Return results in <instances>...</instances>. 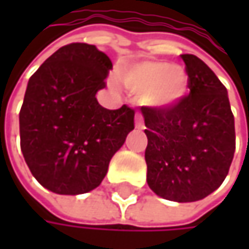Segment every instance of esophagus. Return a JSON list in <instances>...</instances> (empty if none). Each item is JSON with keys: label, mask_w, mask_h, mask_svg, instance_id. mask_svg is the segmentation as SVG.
Returning a JSON list of instances; mask_svg holds the SVG:
<instances>
[{"label": "esophagus", "mask_w": 249, "mask_h": 249, "mask_svg": "<svg viewBox=\"0 0 249 249\" xmlns=\"http://www.w3.org/2000/svg\"><path fill=\"white\" fill-rule=\"evenodd\" d=\"M135 126H137L138 129H142V128H144V118H142V115H141L140 112L135 114Z\"/></svg>", "instance_id": "34e87169"}]
</instances>
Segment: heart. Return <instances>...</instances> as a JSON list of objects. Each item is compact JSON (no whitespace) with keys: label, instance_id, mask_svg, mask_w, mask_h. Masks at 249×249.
<instances>
[{"label":"heart","instance_id":"b5f03b06","mask_svg":"<svg viewBox=\"0 0 249 249\" xmlns=\"http://www.w3.org/2000/svg\"><path fill=\"white\" fill-rule=\"evenodd\" d=\"M125 88L150 108L177 105L189 90L187 72L167 62H142L120 73Z\"/></svg>","mask_w":249,"mask_h":249}]
</instances>
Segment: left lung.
<instances>
[{"label":"left lung","mask_w":249,"mask_h":249,"mask_svg":"<svg viewBox=\"0 0 249 249\" xmlns=\"http://www.w3.org/2000/svg\"><path fill=\"white\" fill-rule=\"evenodd\" d=\"M189 95L170 108L141 107L148 144L147 183L163 199L196 202L215 192L235 153L226 88L195 54H181Z\"/></svg>","instance_id":"1"}]
</instances>
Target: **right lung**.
Instances as JSON below:
<instances>
[{
	"label": "right lung",
	"instance_id": "1",
	"mask_svg": "<svg viewBox=\"0 0 249 249\" xmlns=\"http://www.w3.org/2000/svg\"><path fill=\"white\" fill-rule=\"evenodd\" d=\"M111 69V59L95 46L72 43L28 80L20 111L21 151L36 180L57 195L98 187L134 129L132 108L107 109L95 98Z\"/></svg>",
	"mask_w": 249,
	"mask_h": 249
}]
</instances>
